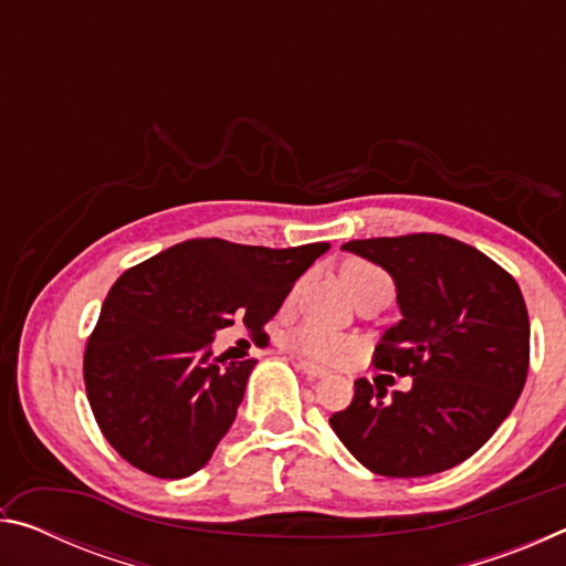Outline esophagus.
Wrapping results in <instances>:
<instances>
[{
    "instance_id": "34e87169",
    "label": "esophagus",
    "mask_w": 566,
    "mask_h": 566,
    "mask_svg": "<svg viewBox=\"0 0 566 566\" xmlns=\"http://www.w3.org/2000/svg\"><path fill=\"white\" fill-rule=\"evenodd\" d=\"M296 367H300L302 375H304L306 379H312V381L329 375V371L324 369V367H319V364H312V361H306V359H300V364H296Z\"/></svg>"
}]
</instances>
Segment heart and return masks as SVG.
I'll list each match as a JSON object with an SVG mask.
<instances>
[{"mask_svg":"<svg viewBox=\"0 0 566 566\" xmlns=\"http://www.w3.org/2000/svg\"><path fill=\"white\" fill-rule=\"evenodd\" d=\"M342 276H344V284L349 286L352 294L361 290V286L371 284V282H389V276L381 272L377 264L364 262V260H352V262L344 264ZM294 292H292V296H294ZM284 339L296 352H302V354H306V357L319 359V361H334L349 349V339L344 337L342 332L332 329V327H324V324H317V322L296 324V327L286 332Z\"/></svg>","mask_w":566,"mask_h":566,"instance_id":"obj_1","label":"heart"}]
</instances>
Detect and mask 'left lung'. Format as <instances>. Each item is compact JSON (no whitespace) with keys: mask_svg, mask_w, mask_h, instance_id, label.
I'll use <instances>...</instances> for the list:
<instances>
[{"mask_svg":"<svg viewBox=\"0 0 566 566\" xmlns=\"http://www.w3.org/2000/svg\"><path fill=\"white\" fill-rule=\"evenodd\" d=\"M344 252L387 270L401 319L375 367L411 377L391 391L354 381L329 424L369 472L427 476L472 457L510 417L530 369V317L510 272L444 234L354 239Z\"/></svg>","mask_w":566,"mask_h":566,"instance_id":"left-lung-1","label":"left lung"}]
</instances>
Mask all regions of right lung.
I'll list each match as a JSON object with an SVG mask.
<instances>
[{
    "mask_svg": "<svg viewBox=\"0 0 566 566\" xmlns=\"http://www.w3.org/2000/svg\"><path fill=\"white\" fill-rule=\"evenodd\" d=\"M327 249L189 239L124 272L84 349L90 407L117 454L159 479L199 472L256 364L214 357V334L234 319L262 329Z\"/></svg>",
    "mask_w": 566,
    "mask_h": 566,
    "instance_id": "1",
    "label": "right lung"
}]
</instances>
